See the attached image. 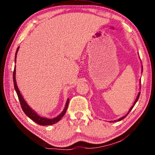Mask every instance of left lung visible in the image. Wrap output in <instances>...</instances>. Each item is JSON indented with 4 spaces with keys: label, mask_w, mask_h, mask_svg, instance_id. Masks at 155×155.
I'll return each mask as SVG.
<instances>
[{
    "label": "left lung",
    "mask_w": 155,
    "mask_h": 155,
    "mask_svg": "<svg viewBox=\"0 0 155 155\" xmlns=\"http://www.w3.org/2000/svg\"><path fill=\"white\" fill-rule=\"evenodd\" d=\"M142 71H143V66H142ZM140 83H141V80H140ZM140 92H139V94H138V95H137V98L135 99V102H134V103H133V106L130 107V109H129V111H128V113H127V114L125 115V116H124V117H121V118H120V119H118V120H115L114 122H117V121H120V120H123L124 118H125L127 116V115L129 114L130 113V111H131V110H132V109L133 108V107H134V106H135V104H136V103H137V101H138V99H139V97H140ZM113 121H110V122H112Z\"/></svg>",
    "instance_id": "obj_1"
}]
</instances>
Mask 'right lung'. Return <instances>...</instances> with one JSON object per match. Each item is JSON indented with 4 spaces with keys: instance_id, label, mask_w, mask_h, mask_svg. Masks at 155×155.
Masks as SVG:
<instances>
[{
    "instance_id": "right-lung-1",
    "label": "right lung",
    "mask_w": 155,
    "mask_h": 155,
    "mask_svg": "<svg viewBox=\"0 0 155 155\" xmlns=\"http://www.w3.org/2000/svg\"><path fill=\"white\" fill-rule=\"evenodd\" d=\"M18 49H19V47H18L16 52H15V61H16V55H17V52L18 51ZM13 80H14V88L15 91H16L17 95L18 97V99H19V101L20 103V105L22 109L23 110V111L25 112V114L27 115V116L29 117L30 119H31L33 121L35 122L37 124L41 125V126H46V125H52L55 124V123L58 122L61 119V117L64 116L65 115V112H66V110L68 109V104H69V99L67 100L66 103H65V108L64 109L61 114H60L58 116H57L56 117L52 119H48V118H46V117H41L40 115H38L36 113L33 111V110L31 108V107L28 105L27 103H26L25 101L23 98L22 96L21 95V94L19 91V89H18L17 84H16V81H15V65L14 67V72H13Z\"/></svg>"
}]
</instances>
